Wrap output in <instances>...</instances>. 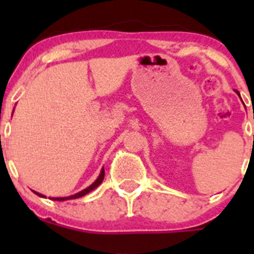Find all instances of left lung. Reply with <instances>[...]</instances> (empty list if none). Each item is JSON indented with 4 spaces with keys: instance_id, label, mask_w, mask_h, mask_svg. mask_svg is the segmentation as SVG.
Here are the masks:
<instances>
[{
    "instance_id": "8db88e82",
    "label": "left lung",
    "mask_w": 254,
    "mask_h": 254,
    "mask_svg": "<svg viewBox=\"0 0 254 254\" xmlns=\"http://www.w3.org/2000/svg\"><path fill=\"white\" fill-rule=\"evenodd\" d=\"M235 92H236V93L238 94V96H240V92H238V91H235Z\"/></svg>"
}]
</instances>
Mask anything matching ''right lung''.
I'll return each instance as SVG.
<instances>
[{
	"label": "right lung",
	"instance_id": "obj_1",
	"mask_svg": "<svg viewBox=\"0 0 254 254\" xmlns=\"http://www.w3.org/2000/svg\"><path fill=\"white\" fill-rule=\"evenodd\" d=\"M103 179H104V168H102L101 173H99V176H98V178H97L96 181H94L93 183L91 184V186L87 187L86 189H83V190L78 191V193L73 194V195H70V196H63V198H61V196H60V198H49V199H51V200H58V201H65V200H70V199L81 198V196L86 195V194H88L89 191H92V190H93V189H96L97 187H98L99 184H101L102 182H103ZM33 191H34V190H33ZM34 193L37 194V195L42 196V198H47V196L43 195V194H40V193H38V191H34Z\"/></svg>",
	"mask_w": 254,
	"mask_h": 254
}]
</instances>
